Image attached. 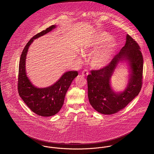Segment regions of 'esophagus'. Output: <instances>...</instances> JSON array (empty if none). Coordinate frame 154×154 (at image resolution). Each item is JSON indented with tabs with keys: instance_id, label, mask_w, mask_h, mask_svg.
Masks as SVG:
<instances>
[{
	"instance_id": "esophagus-1",
	"label": "esophagus",
	"mask_w": 154,
	"mask_h": 154,
	"mask_svg": "<svg viewBox=\"0 0 154 154\" xmlns=\"http://www.w3.org/2000/svg\"><path fill=\"white\" fill-rule=\"evenodd\" d=\"M82 75L84 76V77H85V76H87V75L88 74V71H87V70H84L82 71Z\"/></svg>"
}]
</instances>
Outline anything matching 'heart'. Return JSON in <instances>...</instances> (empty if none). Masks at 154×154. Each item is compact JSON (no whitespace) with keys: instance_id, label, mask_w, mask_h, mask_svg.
<instances>
[{"instance_id":"1","label":"heart","mask_w":154,"mask_h":154,"mask_svg":"<svg viewBox=\"0 0 154 154\" xmlns=\"http://www.w3.org/2000/svg\"><path fill=\"white\" fill-rule=\"evenodd\" d=\"M111 38V35L106 32H98L84 45L83 53L85 55L93 53L89 61L93 68L101 69L109 63L116 48L115 41H110Z\"/></svg>"}]
</instances>
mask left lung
Listing matches in <instances>:
<instances>
[{
	"mask_svg": "<svg viewBox=\"0 0 154 154\" xmlns=\"http://www.w3.org/2000/svg\"><path fill=\"white\" fill-rule=\"evenodd\" d=\"M127 60L130 66V78L126 88L121 93L112 89L110 79L120 61ZM143 57L140 47L130 35L126 43L105 67L91 70L87 76L88 97L91 106L97 112L110 115L127 106L141 91L142 84Z\"/></svg>",
	"mask_w": 154,
	"mask_h": 154,
	"instance_id": "left-lung-1",
	"label": "left lung"
}]
</instances>
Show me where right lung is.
Segmentation results:
<instances>
[{
  "label": "right lung",
  "instance_id": "obj_1",
  "mask_svg": "<svg viewBox=\"0 0 154 154\" xmlns=\"http://www.w3.org/2000/svg\"><path fill=\"white\" fill-rule=\"evenodd\" d=\"M56 27V25H52L33 36L24 48L19 61L17 83L19 94L33 112L42 117L52 116L59 112L70 85L78 75L77 71L66 72L56 83L43 88L35 87L27 77L25 65L29 46L34 39L47 34Z\"/></svg>",
  "mask_w": 154,
  "mask_h": 154
}]
</instances>
